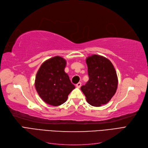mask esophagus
Returning <instances> with one entry per match:
<instances>
[{
    "label": "esophagus",
    "instance_id": "esophagus-1",
    "mask_svg": "<svg viewBox=\"0 0 148 148\" xmlns=\"http://www.w3.org/2000/svg\"><path fill=\"white\" fill-rule=\"evenodd\" d=\"M81 86H82V83H80V82L78 83L77 84H76V86H77L78 88H79L80 87H81Z\"/></svg>",
    "mask_w": 148,
    "mask_h": 148
}]
</instances>
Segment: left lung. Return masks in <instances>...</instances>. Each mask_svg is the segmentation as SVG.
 I'll list each match as a JSON object with an SVG mask.
<instances>
[{
    "mask_svg": "<svg viewBox=\"0 0 148 148\" xmlns=\"http://www.w3.org/2000/svg\"><path fill=\"white\" fill-rule=\"evenodd\" d=\"M86 62L89 80L81 89L89 104L100 107L109 102L117 91V73L112 62L103 56H89Z\"/></svg>",
    "mask_w": 148,
    "mask_h": 148,
    "instance_id": "1",
    "label": "left lung"
}]
</instances>
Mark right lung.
<instances>
[{
    "mask_svg": "<svg viewBox=\"0 0 148 148\" xmlns=\"http://www.w3.org/2000/svg\"><path fill=\"white\" fill-rule=\"evenodd\" d=\"M66 63L61 57L51 58L41 65L36 76V89L41 99L49 105L64 104L75 88L64 71Z\"/></svg>",
    "mask_w": 148,
    "mask_h": 148,
    "instance_id": "add662e5",
    "label": "right lung"
}]
</instances>
